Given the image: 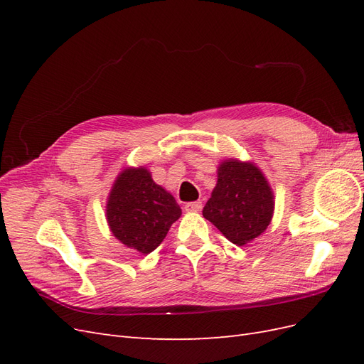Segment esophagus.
Wrapping results in <instances>:
<instances>
[{"mask_svg":"<svg viewBox=\"0 0 364 364\" xmlns=\"http://www.w3.org/2000/svg\"><path fill=\"white\" fill-rule=\"evenodd\" d=\"M200 209H202V202L200 200L190 202V203L185 205V211L186 213H197V211H200Z\"/></svg>","mask_w":364,"mask_h":364,"instance_id":"1","label":"esophagus"}]
</instances>
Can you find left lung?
<instances>
[{
  "label": "left lung",
  "mask_w": 364,
  "mask_h": 364,
  "mask_svg": "<svg viewBox=\"0 0 364 364\" xmlns=\"http://www.w3.org/2000/svg\"><path fill=\"white\" fill-rule=\"evenodd\" d=\"M273 191L255 164L226 159L218 165L217 185L203 208L209 220L230 243L245 246L272 222Z\"/></svg>",
  "instance_id": "left-lung-1"
}]
</instances>
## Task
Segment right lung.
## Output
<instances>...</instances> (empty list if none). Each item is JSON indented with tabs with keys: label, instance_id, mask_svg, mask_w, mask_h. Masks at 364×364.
<instances>
[{
	"label": "right lung",
	"instance_id": "right-lung-1",
	"mask_svg": "<svg viewBox=\"0 0 364 364\" xmlns=\"http://www.w3.org/2000/svg\"><path fill=\"white\" fill-rule=\"evenodd\" d=\"M182 214L174 197L155 183L147 168H126L107 197L106 218L112 234L142 255L155 250Z\"/></svg>",
	"mask_w": 364,
	"mask_h": 364
}]
</instances>
